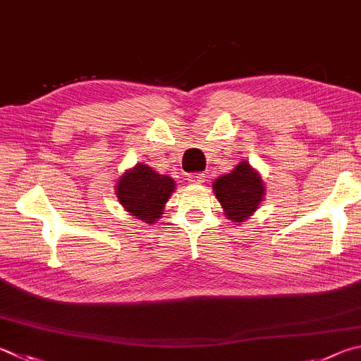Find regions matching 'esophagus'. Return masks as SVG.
Wrapping results in <instances>:
<instances>
[{"label": "esophagus", "mask_w": 361, "mask_h": 361, "mask_svg": "<svg viewBox=\"0 0 361 361\" xmlns=\"http://www.w3.org/2000/svg\"><path fill=\"white\" fill-rule=\"evenodd\" d=\"M188 181L191 183V185H202V183H205V175H203V173H191L188 176Z\"/></svg>", "instance_id": "34e87169"}]
</instances>
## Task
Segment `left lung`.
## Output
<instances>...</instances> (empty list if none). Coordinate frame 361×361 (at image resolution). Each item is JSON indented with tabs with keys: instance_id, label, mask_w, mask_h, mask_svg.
<instances>
[{
	"instance_id": "left-lung-1",
	"label": "left lung",
	"mask_w": 361,
	"mask_h": 361,
	"mask_svg": "<svg viewBox=\"0 0 361 361\" xmlns=\"http://www.w3.org/2000/svg\"><path fill=\"white\" fill-rule=\"evenodd\" d=\"M213 192L228 221L245 222L264 202L265 185L257 170L241 161L231 173L221 175L213 181Z\"/></svg>"
}]
</instances>
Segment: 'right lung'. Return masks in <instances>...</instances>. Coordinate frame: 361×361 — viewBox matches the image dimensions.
Returning <instances> with one entry per match:
<instances>
[{"mask_svg": "<svg viewBox=\"0 0 361 361\" xmlns=\"http://www.w3.org/2000/svg\"><path fill=\"white\" fill-rule=\"evenodd\" d=\"M175 186L173 178L140 162L118 178L115 195L124 212L147 224H154L162 216Z\"/></svg>", "mask_w": 361, "mask_h": 361, "instance_id": "right-lung-1", "label": "right lung"}]
</instances>
